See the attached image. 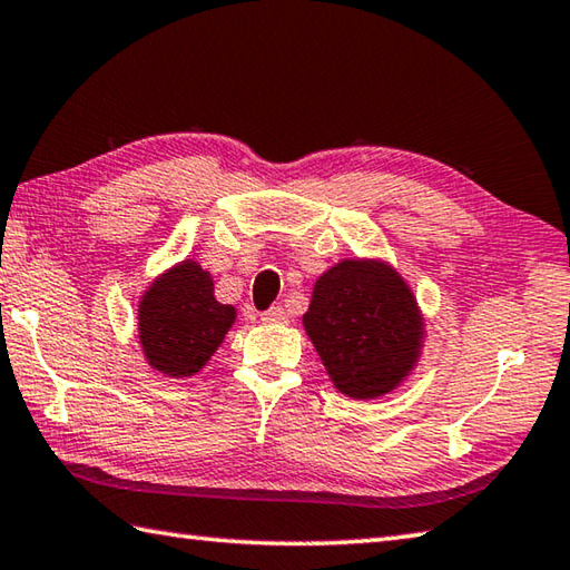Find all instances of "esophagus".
I'll use <instances>...</instances> for the list:
<instances>
[{
    "mask_svg": "<svg viewBox=\"0 0 570 570\" xmlns=\"http://www.w3.org/2000/svg\"><path fill=\"white\" fill-rule=\"evenodd\" d=\"M262 321H264V323H286L288 316H286V311H284L282 306H272L269 311H264Z\"/></svg>",
    "mask_w": 570,
    "mask_h": 570,
    "instance_id": "esophagus-1",
    "label": "esophagus"
}]
</instances>
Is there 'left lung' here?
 Masks as SVG:
<instances>
[{
  "label": "left lung",
  "mask_w": 570,
  "mask_h": 570,
  "mask_svg": "<svg viewBox=\"0 0 570 570\" xmlns=\"http://www.w3.org/2000/svg\"><path fill=\"white\" fill-rule=\"evenodd\" d=\"M333 387L375 400L403 385L425 348V314L410 284L385 259H341L323 272L304 314Z\"/></svg>",
  "instance_id": "obj_1"
}]
</instances>
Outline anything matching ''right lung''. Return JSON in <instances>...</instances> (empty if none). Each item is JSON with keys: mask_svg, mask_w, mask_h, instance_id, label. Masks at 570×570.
I'll list each match as a JSON object with an SVG mask.
<instances>
[{"mask_svg": "<svg viewBox=\"0 0 570 570\" xmlns=\"http://www.w3.org/2000/svg\"><path fill=\"white\" fill-rule=\"evenodd\" d=\"M237 308L215 298L212 274L183 259L158 274L138 301L142 358L165 377L197 375L225 343Z\"/></svg>", "mask_w": 570, "mask_h": 570, "instance_id": "1", "label": "right lung"}]
</instances>
